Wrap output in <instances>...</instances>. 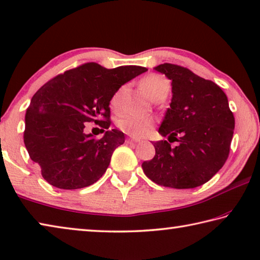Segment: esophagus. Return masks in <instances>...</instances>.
<instances>
[{"label": "esophagus", "mask_w": 260, "mask_h": 260, "mask_svg": "<svg viewBox=\"0 0 260 260\" xmlns=\"http://www.w3.org/2000/svg\"><path fill=\"white\" fill-rule=\"evenodd\" d=\"M126 143H129V144H137V143H141V141H139V139H135V138H127L126 139Z\"/></svg>", "instance_id": "obj_1"}]
</instances>
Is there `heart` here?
Returning a JSON list of instances; mask_svg holds the SVG:
<instances>
[{"instance_id":"obj_1","label":"heart","mask_w":260,"mask_h":260,"mask_svg":"<svg viewBox=\"0 0 260 260\" xmlns=\"http://www.w3.org/2000/svg\"><path fill=\"white\" fill-rule=\"evenodd\" d=\"M141 85L151 99H155L161 93H169L170 82L160 74H149L141 81ZM123 88L117 90L111 99V107L118 109ZM117 126L123 133L135 138H142L149 135L153 129V119L138 115H124L117 122Z\"/></svg>"}]
</instances>
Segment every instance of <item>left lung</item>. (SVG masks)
<instances>
[{"label": "left lung", "mask_w": 260, "mask_h": 260, "mask_svg": "<svg viewBox=\"0 0 260 260\" xmlns=\"http://www.w3.org/2000/svg\"><path fill=\"white\" fill-rule=\"evenodd\" d=\"M155 71L172 80V101L158 133L171 142L152 143L155 155L142 164L157 185L195 188L209 181L226 161L234 136L235 117L224 91L216 83L186 67L161 63Z\"/></svg>", "instance_id": "left-lung-1"}]
</instances>
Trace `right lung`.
I'll use <instances>...</instances> for the list:
<instances>
[{
	"mask_svg": "<svg viewBox=\"0 0 260 260\" xmlns=\"http://www.w3.org/2000/svg\"><path fill=\"white\" fill-rule=\"evenodd\" d=\"M147 70L119 66L108 70L96 62L82 63L42 86L25 114L24 144L50 185L78 189L105 174L124 134L110 127V100L131 79ZM94 121L107 131L96 140L84 134Z\"/></svg>",
	"mask_w": 260,
	"mask_h": 260,
	"instance_id": "1",
	"label": "right lung"
}]
</instances>
